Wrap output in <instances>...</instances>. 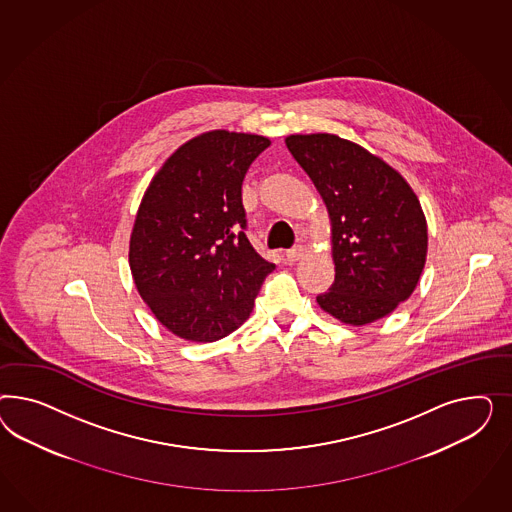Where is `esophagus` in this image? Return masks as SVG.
Instances as JSON below:
<instances>
[{
	"label": "esophagus",
	"mask_w": 512,
	"mask_h": 512,
	"mask_svg": "<svg viewBox=\"0 0 512 512\" xmlns=\"http://www.w3.org/2000/svg\"><path fill=\"white\" fill-rule=\"evenodd\" d=\"M304 253H306L304 246H295V248L285 251V257H287V261H298L304 257Z\"/></svg>",
	"instance_id": "esophagus-1"
}]
</instances>
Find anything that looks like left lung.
<instances>
[{"label":"left lung","instance_id":"left-lung-1","mask_svg":"<svg viewBox=\"0 0 512 512\" xmlns=\"http://www.w3.org/2000/svg\"><path fill=\"white\" fill-rule=\"evenodd\" d=\"M285 144L330 217L336 278L317 304L345 325L383 319L415 291L426 263L428 225L415 191L381 157L338 135H289Z\"/></svg>","mask_w":512,"mask_h":512}]
</instances>
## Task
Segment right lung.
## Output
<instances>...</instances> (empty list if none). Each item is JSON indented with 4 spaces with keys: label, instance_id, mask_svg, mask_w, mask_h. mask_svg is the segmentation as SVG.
<instances>
[{
    "label": "right lung",
    "instance_id": "right-lung-1",
    "mask_svg": "<svg viewBox=\"0 0 512 512\" xmlns=\"http://www.w3.org/2000/svg\"><path fill=\"white\" fill-rule=\"evenodd\" d=\"M268 146L251 133H202L163 163L140 201L131 274L155 319L178 338L229 336L276 268L249 244L242 204L244 176Z\"/></svg>",
    "mask_w": 512,
    "mask_h": 512
}]
</instances>
